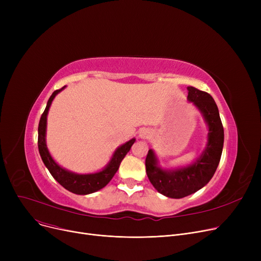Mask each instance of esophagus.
I'll return each instance as SVG.
<instances>
[{"instance_id":"1","label":"esophagus","mask_w":261,"mask_h":261,"mask_svg":"<svg viewBox=\"0 0 261 261\" xmlns=\"http://www.w3.org/2000/svg\"><path fill=\"white\" fill-rule=\"evenodd\" d=\"M139 138L142 140H146L150 138V132L148 129H141L139 132Z\"/></svg>"}]
</instances>
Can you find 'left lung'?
<instances>
[{"label": "left lung", "mask_w": 261, "mask_h": 261, "mask_svg": "<svg viewBox=\"0 0 261 261\" xmlns=\"http://www.w3.org/2000/svg\"><path fill=\"white\" fill-rule=\"evenodd\" d=\"M187 90L188 101L199 110L208 128L207 143L202 154L189 165L174 169L162 168L152 149H149L146 158L149 181L160 194L172 199L195 194L211 181L220 162L224 143V130L214 98L194 87Z\"/></svg>", "instance_id": "8db88e82"}]
</instances>
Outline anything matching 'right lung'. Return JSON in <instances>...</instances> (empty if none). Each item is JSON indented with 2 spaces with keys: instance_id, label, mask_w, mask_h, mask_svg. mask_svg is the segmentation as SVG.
<instances>
[{
  "instance_id": "obj_1",
  "label": "right lung",
  "mask_w": 261,
  "mask_h": 261,
  "mask_svg": "<svg viewBox=\"0 0 261 261\" xmlns=\"http://www.w3.org/2000/svg\"><path fill=\"white\" fill-rule=\"evenodd\" d=\"M64 88L65 87L61 88L60 90H56L51 94V96L47 101L44 112L42 115H41V118L39 121V127H38L39 153L44 163V165L46 166V168L48 169L54 179L56 180L61 186H63L65 189L76 195H89L103 188L110 181L112 180V177L114 176V174L119 168L121 161L130 151L131 146L134 144L135 139H132L129 142L119 146L114 151L111 160H110V162L107 164V166L100 171L79 174V173L67 170L61 167L60 165H58V164L51 158L48 151L45 136H46V123H47V114H48L49 107L54 98L56 97V95L60 93Z\"/></svg>"
}]
</instances>
